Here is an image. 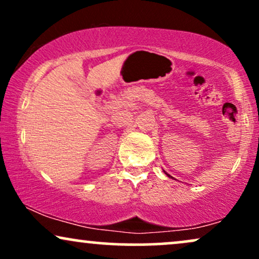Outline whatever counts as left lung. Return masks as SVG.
Segmentation results:
<instances>
[{"mask_svg":"<svg viewBox=\"0 0 259 259\" xmlns=\"http://www.w3.org/2000/svg\"><path fill=\"white\" fill-rule=\"evenodd\" d=\"M167 175H168V177H169V178H170V175H169V174H167Z\"/></svg>","mask_w":259,"mask_h":259,"instance_id":"obj_1","label":"left lung"}]
</instances>
